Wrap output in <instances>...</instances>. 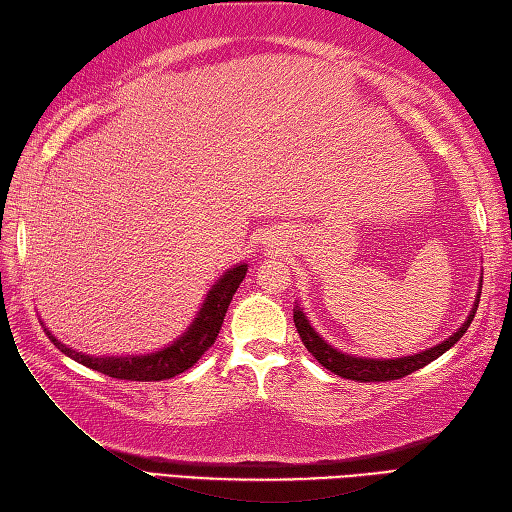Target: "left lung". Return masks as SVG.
Returning a JSON list of instances; mask_svg holds the SVG:
<instances>
[{
    "label": "left lung",
    "mask_w": 512,
    "mask_h": 512,
    "mask_svg": "<svg viewBox=\"0 0 512 512\" xmlns=\"http://www.w3.org/2000/svg\"><path fill=\"white\" fill-rule=\"evenodd\" d=\"M482 290V286H480ZM480 290H477V297L473 301V308L469 312V317L460 325L458 330H455L449 339H444L442 343L427 347V350H422L418 354H409V356H400V358H367V356H356V354H347L336 350L334 345H330L328 341L321 339V334L312 328L306 312L303 308L295 306V325H297V332L301 336L303 345L308 347V352L317 358V361L325 367L334 372L336 376L341 378H350V380H358V383H383V380H396L407 376L411 372H416V369L429 365L431 361H436L444 352H449L451 347L458 343L464 332L469 330V325L475 317L477 312V303H480Z\"/></svg>",
    "instance_id": "1"
}]
</instances>
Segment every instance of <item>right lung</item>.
Listing matches in <instances>:
<instances>
[{
	"label": "right lung",
	"instance_id": "1",
	"mask_svg": "<svg viewBox=\"0 0 512 512\" xmlns=\"http://www.w3.org/2000/svg\"><path fill=\"white\" fill-rule=\"evenodd\" d=\"M248 264H237L228 268L222 277L215 281L211 290L206 292L202 308L195 314L191 325L184 330L176 341H171L167 347H162L158 352L149 354H125V356H94L85 352H76L72 347L61 343L46 325L43 332L48 334V339L54 343V347L70 356L72 361L81 363L90 369H96L105 376L121 378V380H140V383H149V380H167L187 372L189 367L200 361V356L209 350L215 343L217 334L226 317V310L231 306L233 295L237 292L239 284L246 277Z\"/></svg>",
	"mask_w": 512,
	"mask_h": 512
}]
</instances>
